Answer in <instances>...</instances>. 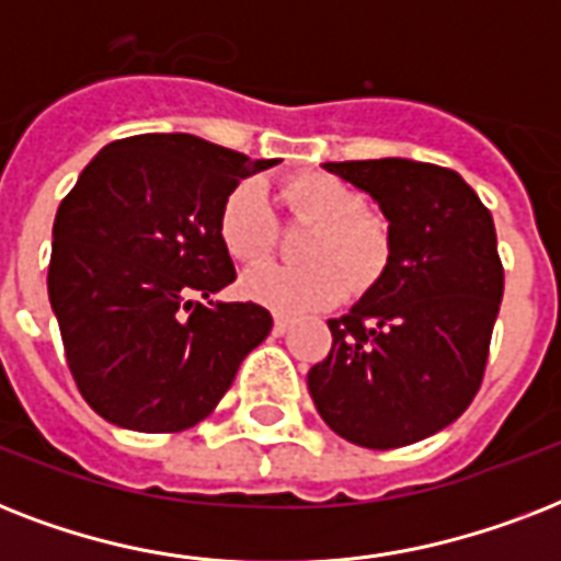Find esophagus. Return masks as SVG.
<instances>
[{"label": "esophagus", "mask_w": 561, "mask_h": 561, "mask_svg": "<svg viewBox=\"0 0 561 561\" xmlns=\"http://www.w3.org/2000/svg\"><path fill=\"white\" fill-rule=\"evenodd\" d=\"M290 323H294L290 317L276 314V320H273V334H276V337H279V334H285V332H288V329H290Z\"/></svg>", "instance_id": "esophagus-1"}]
</instances>
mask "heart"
I'll list each match as a JSON object with an SVG mask.
<instances>
[{
  "label": "heart",
  "instance_id": "1",
  "mask_svg": "<svg viewBox=\"0 0 561 561\" xmlns=\"http://www.w3.org/2000/svg\"><path fill=\"white\" fill-rule=\"evenodd\" d=\"M282 201L290 218L314 227L302 244L308 264L247 271L241 279L247 299L276 314H302L334 306L346 294L344 272L355 288H367L381 276L390 262V227L381 215L364 209V197L352 183L325 171H306L282 183ZM218 232L227 253L241 264H259L273 253L279 220L259 180H244L227 194Z\"/></svg>",
  "mask_w": 561,
  "mask_h": 561
}]
</instances>
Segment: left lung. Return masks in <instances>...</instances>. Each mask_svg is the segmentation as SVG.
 Listing matches in <instances>:
<instances>
[{
	"label": "left lung",
	"mask_w": 561,
	"mask_h": 561,
	"mask_svg": "<svg viewBox=\"0 0 561 561\" xmlns=\"http://www.w3.org/2000/svg\"><path fill=\"white\" fill-rule=\"evenodd\" d=\"M390 224V262L329 320L332 352L308 369L317 413L360 448H401L448 427L480 390L504 297L492 215L451 169L431 162H325Z\"/></svg>",
	"instance_id": "1"
}]
</instances>
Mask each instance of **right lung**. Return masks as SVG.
<instances>
[{
	"instance_id": "add662e5",
	"label": "right lung",
	"mask_w": 561,
	"mask_h": 561,
	"mask_svg": "<svg viewBox=\"0 0 561 561\" xmlns=\"http://www.w3.org/2000/svg\"><path fill=\"white\" fill-rule=\"evenodd\" d=\"M276 162L188 134H145L110 142L81 171L51 229L48 302L99 416L142 434L186 431L271 334L267 308L209 297L236 279L220 206Z\"/></svg>"
}]
</instances>
